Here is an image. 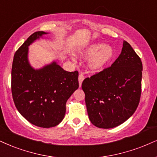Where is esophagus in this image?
<instances>
[{"mask_svg":"<svg viewBox=\"0 0 157 157\" xmlns=\"http://www.w3.org/2000/svg\"><path fill=\"white\" fill-rule=\"evenodd\" d=\"M84 75H83V74H82V73H81V74H79V75H78V83H79V86H82V82H83V81H84Z\"/></svg>","mask_w":157,"mask_h":157,"instance_id":"esophagus-1","label":"esophagus"}]
</instances>
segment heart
I'll list each match as a JSON object with an SVG mask.
<instances>
[{
    "label": "heart",
    "mask_w": 157,
    "mask_h": 157,
    "mask_svg": "<svg viewBox=\"0 0 157 157\" xmlns=\"http://www.w3.org/2000/svg\"><path fill=\"white\" fill-rule=\"evenodd\" d=\"M79 55L83 58L92 57L89 63V66L93 71L102 69L113 58L114 50L109 45H104L102 43L90 44L86 49L79 52Z\"/></svg>",
    "instance_id": "heart-1"
}]
</instances>
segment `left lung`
I'll list each match as a JSON object with an SVG mask.
<instances>
[{
  "mask_svg": "<svg viewBox=\"0 0 157 157\" xmlns=\"http://www.w3.org/2000/svg\"><path fill=\"white\" fill-rule=\"evenodd\" d=\"M142 71L140 58L124 41L121 54L111 67L84 79L82 87L91 122L109 129L132 117L140 99Z\"/></svg>",
  "mask_w": 157,
  "mask_h": 157,
  "instance_id": "obj_1",
  "label": "left lung"
}]
</instances>
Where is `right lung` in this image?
<instances>
[{
	"label": "right lung",
	"mask_w": 157,
	"mask_h": 157,
	"mask_svg": "<svg viewBox=\"0 0 157 157\" xmlns=\"http://www.w3.org/2000/svg\"><path fill=\"white\" fill-rule=\"evenodd\" d=\"M47 33H33L14 54L11 93L25 119L37 127H55L65 117L67 100L78 88V72L64 71L56 62L34 69L28 61V46Z\"/></svg>",
	"instance_id": "1"
}]
</instances>
